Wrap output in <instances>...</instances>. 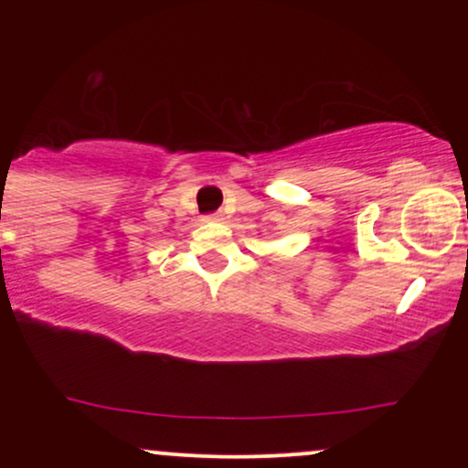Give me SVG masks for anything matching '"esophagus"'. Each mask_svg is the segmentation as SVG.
<instances>
[{"label":"esophagus","mask_w":468,"mask_h":468,"mask_svg":"<svg viewBox=\"0 0 468 468\" xmlns=\"http://www.w3.org/2000/svg\"><path fill=\"white\" fill-rule=\"evenodd\" d=\"M204 219H207V222H219L222 216H219V213H208V216H204Z\"/></svg>","instance_id":"34e87169"}]
</instances>
